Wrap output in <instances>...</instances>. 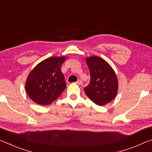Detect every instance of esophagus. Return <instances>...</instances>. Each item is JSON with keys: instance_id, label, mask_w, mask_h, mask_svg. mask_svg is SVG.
<instances>
[{"instance_id": "34e87169", "label": "esophagus", "mask_w": 152, "mask_h": 152, "mask_svg": "<svg viewBox=\"0 0 152 152\" xmlns=\"http://www.w3.org/2000/svg\"><path fill=\"white\" fill-rule=\"evenodd\" d=\"M76 83L77 84H78V85H81V84H82V81L81 80H77L76 82Z\"/></svg>"}]
</instances>
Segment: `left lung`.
I'll list each match as a JSON object with an SVG mask.
<instances>
[{
  "label": "left lung",
  "instance_id": "8db88e82",
  "mask_svg": "<svg viewBox=\"0 0 152 152\" xmlns=\"http://www.w3.org/2000/svg\"><path fill=\"white\" fill-rule=\"evenodd\" d=\"M91 80L84 88L91 101L99 106L109 103L116 96L118 80L115 71L106 61L98 56L86 58Z\"/></svg>",
  "mask_w": 152,
  "mask_h": 152
}]
</instances>
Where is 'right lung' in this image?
Listing matches in <instances>:
<instances>
[{
    "label": "right lung",
    "instance_id": "add662e5",
    "mask_svg": "<svg viewBox=\"0 0 152 152\" xmlns=\"http://www.w3.org/2000/svg\"><path fill=\"white\" fill-rule=\"evenodd\" d=\"M66 57H51L41 61L28 76L26 92L40 105H49L60 96L66 87L61 66Z\"/></svg>",
    "mask_w": 152,
    "mask_h": 152
}]
</instances>
